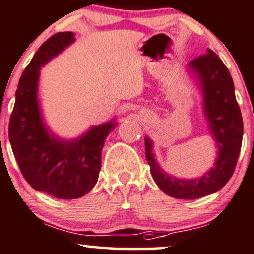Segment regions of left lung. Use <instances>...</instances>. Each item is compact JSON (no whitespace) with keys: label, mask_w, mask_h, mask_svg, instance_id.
<instances>
[{"label":"left lung","mask_w":254,"mask_h":254,"mask_svg":"<svg viewBox=\"0 0 254 254\" xmlns=\"http://www.w3.org/2000/svg\"><path fill=\"white\" fill-rule=\"evenodd\" d=\"M196 73L204 96V111L211 132L218 147V158L213 168L196 180H180L166 175L160 169L152 150V141L144 137L146 159L150 174L159 188L176 199H197L223 188L233 176L240 154L244 123L235 97L229 71L216 53L207 49L189 63Z\"/></svg>","instance_id":"left-lung-1"}]
</instances>
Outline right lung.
Segmentation results:
<instances>
[{"label":"right lung","instance_id":"right-lung-1","mask_svg":"<svg viewBox=\"0 0 254 254\" xmlns=\"http://www.w3.org/2000/svg\"><path fill=\"white\" fill-rule=\"evenodd\" d=\"M74 41L58 32L33 55L19 80L9 119L10 146L19 169L33 189L58 199H78L91 190L101 169V150L116 123L93 127L82 137L63 141L48 131L37 99L40 69Z\"/></svg>","mask_w":254,"mask_h":254}]
</instances>
